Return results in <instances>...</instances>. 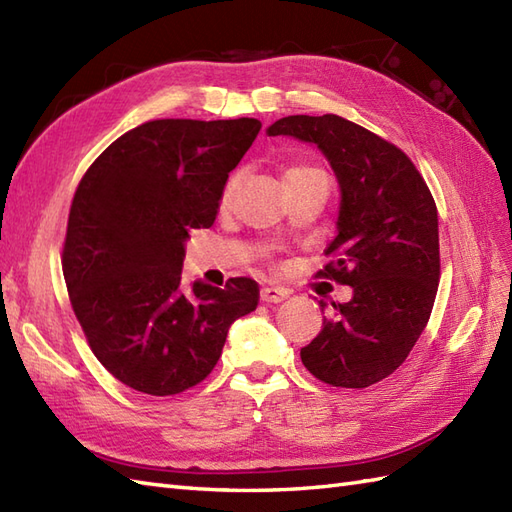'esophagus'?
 <instances>
[{
  "label": "esophagus",
  "mask_w": 512,
  "mask_h": 512,
  "mask_svg": "<svg viewBox=\"0 0 512 512\" xmlns=\"http://www.w3.org/2000/svg\"><path fill=\"white\" fill-rule=\"evenodd\" d=\"M290 296V292L285 290V287H279V285H266V287H261V292H259V298H261V303H283V300Z\"/></svg>",
  "instance_id": "34e87169"
}]
</instances>
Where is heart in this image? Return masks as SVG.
I'll return each instance as SVG.
<instances>
[{
	"instance_id": "b5f03b06",
	"label": "heart",
	"mask_w": 512,
	"mask_h": 512,
	"mask_svg": "<svg viewBox=\"0 0 512 512\" xmlns=\"http://www.w3.org/2000/svg\"><path fill=\"white\" fill-rule=\"evenodd\" d=\"M316 175H322V170L313 168V166H305V164H296V166H290V168L285 170V183H290V181H303V179L316 177ZM238 181H240L238 175L229 179V183L225 186V192H222V203H229V201L233 199L235 190H238Z\"/></svg>"
}]
</instances>
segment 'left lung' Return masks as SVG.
<instances>
[{"mask_svg": "<svg viewBox=\"0 0 512 512\" xmlns=\"http://www.w3.org/2000/svg\"><path fill=\"white\" fill-rule=\"evenodd\" d=\"M268 136H292L324 153L339 183L335 255L320 272L352 287L331 303L305 348V368L333 387L363 389L396 372L426 329L439 285V216L413 162L396 144L337 114L285 116ZM324 311L326 303L320 300Z\"/></svg>", "mask_w": 512, "mask_h": 512, "instance_id": "1", "label": "left lung"}]
</instances>
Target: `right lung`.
<instances>
[{
    "instance_id": "1",
    "label": "right lung",
    "mask_w": 512,
    "mask_h": 512,
    "mask_svg": "<svg viewBox=\"0 0 512 512\" xmlns=\"http://www.w3.org/2000/svg\"><path fill=\"white\" fill-rule=\"evenodd\" d=\"M257 119L149 121L114 140L75 190L62 272L90 350L114 378L149 396L201 383L229 326L255 311L259 287L181 283L192 229L214 225L231 170Z\"/></svg>"
}]
</instances>
